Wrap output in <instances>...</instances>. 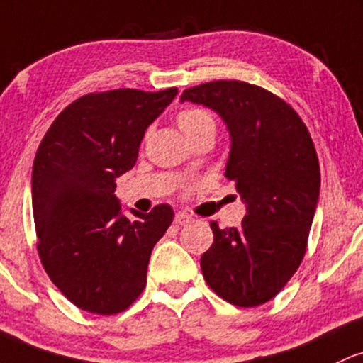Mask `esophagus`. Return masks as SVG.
Returning a JSON list of instances; mask_svg holds the SVG:
<instances>
[{
  "label": "esophagus",
  "instance_id": "34e87169",
  "mask_svg": "<svg viewBox=\"0 0 363 363\" xmlns=\"http://www.w3.org/2000/svg\"><path fill=\"white\" fill-rule=\"evenodd\" d=\"M189 220H191V217L184 212H177V213H175V217H174V224L175 225H184V224H188Z\"/></svg>",
  "mask_w": 363,
  "mask_h": 363
}]
</instances>
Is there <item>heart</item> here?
Returning a JSON list of instances; mask_svg holds the SVG:
<instances>
[{
	"mask_svg": "<svg viewBox=\"0 0 363 363\" xmlns=\"http://www.w3.org/2000/svg\"><path fill=\"white\" fill-rule=\"evenodd\" d=\"M177 123L179 127H181L182 133L188 134L193 129H196V127L203 125V123H213V121L206 111H203L200 108H188L182 110L181 113H179Z\"/></svg>",
	"mask_w": 363,
	"mask_h": 363,
	"instance_id": "b5f03b06",
	"label": "heart"
}]
</instances>
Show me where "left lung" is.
<instances>
[{
	"mask_svg": "<svg viewBox=\"0 0 363 363\" xmlns=\"http://www.w3.org/2000/svg\"><path fill=\"white\" fill-rule=\"evenodd\" d=\"M213 110L230 138L225 177L246 206L241 225L220 229L201 257L203 277L236 306L272 300L300 267L320 193L312 138L288 103L258 86L213 81L181 103Z\"/></svg>",
	"mask_w": 363,
	"mask_h": 363,
	"instance_id": "obj_1",
	"label": "left lung"
}]
</instances>
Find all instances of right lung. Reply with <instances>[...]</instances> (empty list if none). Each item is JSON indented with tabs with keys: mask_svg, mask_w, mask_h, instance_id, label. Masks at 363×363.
Masks as SVG:
<instances>
[{
	"mask_svg": "<svg viewBox=\"0 0 363 363\" xmlns=\"http://www.w3.org/2000/svg\"><path fill=\"white\" fill-rule=\"evenodd\" d=\"M177 89H115L70 103L43 138L33 165L38 252L53 284L98 315L125 310L146 286L153 246L174 210L123 212L117 177L138 160L146 129Z\"/></svg>",
	"mask_w": 363,
	"mask_h": 363,
	"instance_id": "obj_1",
	"label": "right lung"
}]
</instances>
